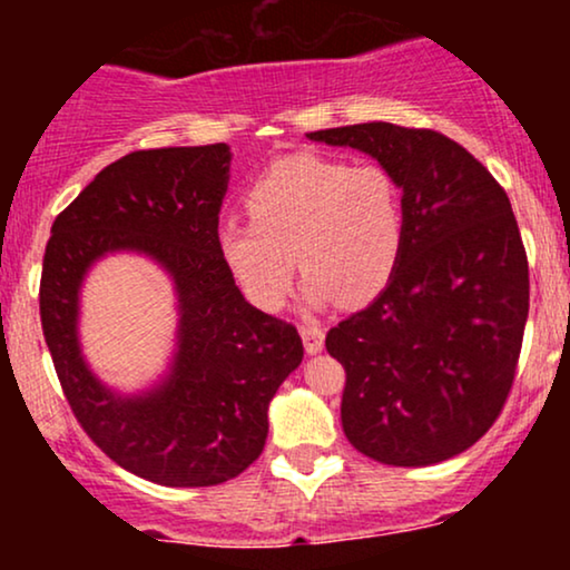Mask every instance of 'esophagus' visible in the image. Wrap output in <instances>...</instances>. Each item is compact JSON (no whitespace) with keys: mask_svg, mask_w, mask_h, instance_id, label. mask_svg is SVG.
I'll list each match as a JSON object with an SVG mask.
<instances>
[{"mask_svg":"<svg viewBox=\"0 0 570 570\" xmlns=\"http://www.w3.org/2000/svg\"><path fill=\"white\" fill-rule=\"evenodd\" d=\"M299 335H303L307 353H318L324 348V330L318 324H311V322L303 324L299 326Z\"/></svg>","mask_w":570,"mask_h":570,"instance_id":"1","label":"esophagus"}]
</instances>
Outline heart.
Returning a JSON list of instances; mask_svg holds the SVG:
<instances>
[{
	"mask_svg": "<svg viewBox=\"0 0 570 570\" xmlns=\"http://www.w3.org/2000/svg\"><path fill=\"white\" fill-rule=\"evenodd\" d=\"M252 225H225L219 248L254 305L278 311L294 281L322 305H367L394 278L404 246V208L396 179L377 163L292 155L246 189Z\"/></svg>",
	"mask_w": 570,
	"mask_h": 570,
	"instance_id": "obj_1",
	"label": "heart"
}]
</instances>
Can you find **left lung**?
Masks as SVG:
<instances>
[{"label":"left lung","instance_id":"8db88e82","mask_svg":"<svg viewBox=\"0 0 570 570\" xmlns=\"http://www.w3.org/2000/svg\"><path fill=\"white\" fill-rule=\"evenodd\" d=\"M307 139L362 149L402 187L394 278L326 332L345 370V436L389 466L448 461L499 421L520 362L531 284L512 203L436 130L358 122Z\"/></svg>","mask_w":570,"mask_h":570}]
</instances>
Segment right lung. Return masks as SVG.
Masks as SVG:
<instances>
[{
	"instance_id": "add662e5",
	"label": "right lung",
	"mask_w": 570,
	"mask_h": 570,
	"mask_svg": "<svg viewBox=\"0 0 570 570\" xmlns=\"http://www.w3.org/2000/svg\"><path fill=\"white\" fill-rule=\"evenodd\" d=\"M227 171L225 144L130 153L58 214L45 246L39 316L77 423L117 466L168 488L219 485L252 466L267 440V404L303 362L297 326L248 305L222 257ZM117 247L158 258L183 305L173 377L136 400L104 390L76 345L83 271Z\"/></svg>"
}]
</instances>
